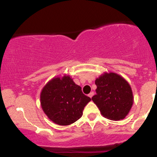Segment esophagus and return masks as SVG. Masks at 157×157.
<instances>
[{"label": "esophagus", "instance_id": "34e87169", "mask_svg": "<svg viewBox=\"0 0 157 157\" xmlns=\"http://www.w3.org/2000/svg\"><path fill=\"white\" fill-rule=\"evenodd\" d=\"M94 93L93 91H92V92H91V93L89 94V97H90V98H91V97H92L94 96Z\"/></svg>", "mask_w": 157, "mask_h": 157}]
</instances>
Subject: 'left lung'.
Segmentation results:
<instances>
[{
	"label": "left lung",
	"instance_id": "1",
	"mask_svg": "<svg viewBox=\"0 0 157 157\" xmlns=\"http://www.w3.org/2000/svg\"><path fill=\"white\" fill-rule=\"evenodd\" d=\"M96 93L91 100L104 117L123 120L129 113L134 97L128 82L116 73H104L95 80Z\"/></svg>",
	"mask_w": 157,
	"mask_h": 157
}]
</instances>
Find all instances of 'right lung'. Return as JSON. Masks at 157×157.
<instances>
[{"label": "right lung", "mask_w": 157, "mask_h": 157, "mask_svg": "<svg viewBox=\"0 0 157 157\" xmlns=\"http://www.w3.org/2000/svg\"><path fill=\"white\" fill-rule=\"evenodd\" d=\"M91 98L69 76L55 77L46 83L40 93L43 111L52 122L68 125L78 120Z\"/></svg>", "instance_id": "1"}]
</instances>
